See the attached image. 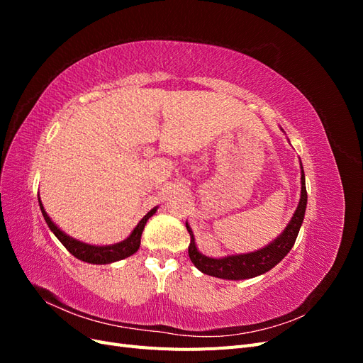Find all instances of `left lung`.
I'll return each instance as SVG.
<instances>
[{"instance_id": "1", "label": "left lung", "mask_w": 363, "mask_h": 363, "mask_svg": "<svg viewBox=\"0 0 363 363\" xmlns=\"http://www.w3.org/2000/svg\"><path fill=\"white\" fill-rule=\"evenodd\" d=\"M283 131V128H281ZM300 169H301V194L300 201L296 206V211L294 212L291 221L284 227L283 232L260 250L242 252V255H228L223 257H208L199 250L195 242V236L191 225L186 223V228L191 235V244H189V257L195 268H199L203 274L207 276L224 279V280H247L262 276V274L268 272L279 262L284 259L291 248L295 244V239L298 236V232L303 224L306 206H307V192H306V179H304V169L300 160Z\"/></svg>"}]
</instances>
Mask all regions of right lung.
I'll use <instances>...</instances> for the list:
<instances>
[{"mask_svg":"<svg viewBox=\"0 0 363 363\" xmlns=\"http://www.w3.org/2000/svg\"><path fill=\"white\" fill-rule=\"evenodd\" d=\"M38 200H39L43 219H45V223L54 233V236L60 240L63 247L67 248L74 257L87 263H94V265H106V263H113L135 255V252L139 250L140 236H142V232H144L147 221L157 212V207H159V206L152 207L151 211L138 223V225L133 228V232H131L124 240H121V242H116V244H111V245H95V244L83 242V240H79L69 236L68 233H65L63 230L50 218L45 208H43L39 195H38Z\"/></svg>","mask_w":363,"mask_h":363,"instance_id":"right-lung-1","label":"right lung"}]
</instances>
